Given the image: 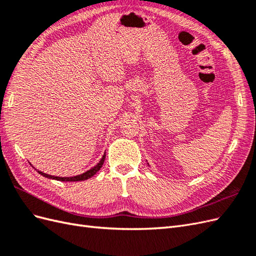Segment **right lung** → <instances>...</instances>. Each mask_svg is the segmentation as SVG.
Here are the masks:
<instances>
[{"label": "right lung", "instance_id": "obj_1", "mask_svg": "<svg viewBox=\"0 0 256 256\" xmlns=\"http://www.w3.org/2000/svg\"><path fill=\"white\" fill-rule=\"evenodd\" d=\"M104 159H106V152L102 156V160L99 161V164H97L94 168H92L90 170H88V171H86L83 174H80V175H76V176H72V177H58V176H52V175H49V174H46V173H42L40 171H38V170H35L36 171L40 173V175L47 177V178H50V180H60V182H81V180H88V178H90L92 176H94L99 170L100 168L102 166L104 162Z\"/></svg>", "mask_w": 256, "mask_h": 256}]
</instances>
